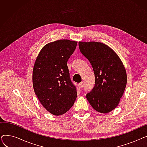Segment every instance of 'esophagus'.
I'll list each match as a JSON object with an SVG mask.
<instances>
[{"mask_svg":"<svg viewBox=\"0 0 147 147\" xmlns=\"http://www.w3.org/2000/svg\"><path fill=\"white\" fill-rule=\"evenodd\" d=\"M79 88H83V83H80L79 84Z\"/></svg>","mask_w":147,"mask_h":147,"instance_id":"34e87169","label":"esophagus"}]
</instances>
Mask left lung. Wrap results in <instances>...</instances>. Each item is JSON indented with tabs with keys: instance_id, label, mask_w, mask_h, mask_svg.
<instances>
[{
	"instance_id": "obj_1",
	"label": "left lung",
	"mask_w": 147,
	"mask_h": 147,
	"mask_svg": "<svg viewBox=\"0 0 147 147\" xmlns=\"http://www.w3.org/2000/svg\"><path fill=\"white\" fill-rule=\"evenodd\" d=\"M81 53L90 62L95 86L86 98L96 111L105 114L115 109L127 83L126 71L117 54L109 46L97 42H79Z\"/></svg>"
}]
</instances>
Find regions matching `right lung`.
<instances>
[{"label":"right lung","instance_id":"right-lung-1","mask_svg":"<svg viewBox=\"0 0 147 147\" xmlns=\"http://www.w3.org/2000/svg\"><path fill=\"white\" fill-rule=\"evenodd\" d=\"M78 42L61 39L45 45L36 59L33 85L40 102L48 112L63 115L73 105L76 86L69 78L67 61Z\"/></svg>","mask_w":147,"mask_h":147}]
</instances>
